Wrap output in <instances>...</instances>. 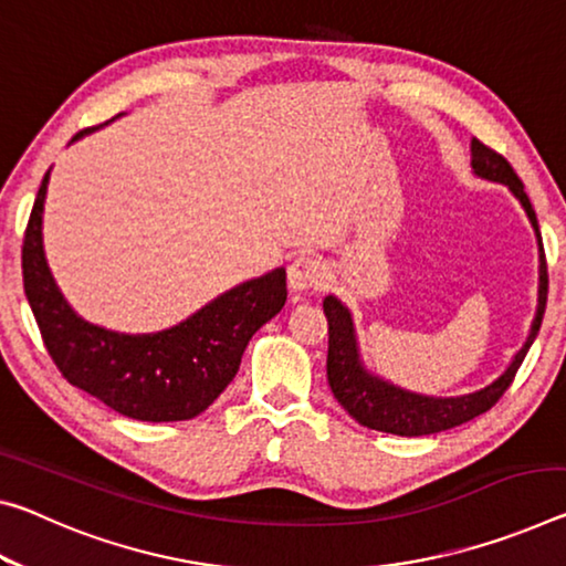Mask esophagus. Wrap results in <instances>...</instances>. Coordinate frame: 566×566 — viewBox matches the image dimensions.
Instances as JSON below:
<instances>
[{
	"instance_id": "obj_1",
	"label": "esophagus",
	"mask_w": 566,
	"mask_h": 566,
	"mask_svg": "<svg viewBox=\"0 0 566 566\" xmlns=\"http://www.w3.org/2000/svg\"><path fill=\"white\" fill-rule=\"evenodd\" d=\"M286 280H290L292 292H307L315 290L322 282H325V264L315 256H297L290 264V272H286Z\"/></svg>"
}]
</instances>
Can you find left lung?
<instances>
[{"label":"left lung","instance_id":"1","mask_svg":"<svg viewBox=\"0 0 566 566\" xmlns=\"http://www.w3.org/2000/svg\"><path fill=\"white\" fill-rule=\"evenodd\" d=\"M471 166L473 174L489 181L509 186V191L522 201L524 211L539 239L542 264H539V307H536V317L532 322V332H528L524 347L518 349L514 360L506 367V373L499 380H493L483 390L469 392V396L459 398H430L418 396V392L402 390L398 385L370 375L365 370L360 360V349H357L355 325L349 317V310L337 297H325L322 307H325V317L329 325V349H327V382L339 406H343L357 423L373 430H382V433L392 436H430L441 433V430L455 428L461 423H469L481 412L491 410L496 406L499 398L504 396L506 388L516 378V370L522 367L524 357L532 347L534 337L539 335L544 310H546V292H549V274H546V259H544V244L539 234V221L532 209V201L524 191L522 178L511 168L509 160L496 154V150L483 146L481 140H471Z\"/></svg>","mask_w":566,"mask_h":566}]
</instances>
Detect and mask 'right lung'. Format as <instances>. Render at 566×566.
<instances>
[{"instance_id":"right-lung-1","label":"right lung","mask_w":566,"mask_h":566,"mask_svg":"<svg viewBox=\"0 0 566 566\" xmlns=\"http://www.w3.org/2000/svg\"><path fill=\"white\" fill-rule=\"evenodd\" d=\"M101 128L80 130L85 133ZM50 170L34 199L22 244V280L44 347L70 385L120 416L168 423L188 420L234 380L254 332L286 302V272L272 269L223 292L181 325L125 335L77 317L52 280L42 249V211Z\"/></svg>"}]
</instances>
